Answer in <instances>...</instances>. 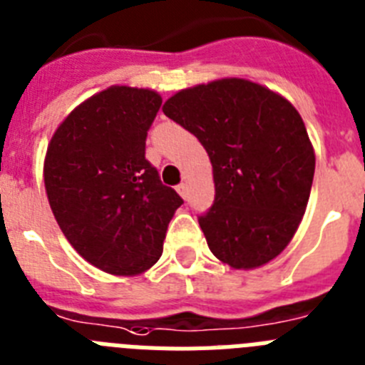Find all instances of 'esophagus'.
<instances>
[{
	"mask_svg": "<svg viewBox=\"0 0 365 365\" xmlns=\"http://www.w3.org/2000/svg\"><path fill=\"white\" fill-rule=\"evenodd\" d=\"M176 191L180 192V196H183V198H185V195H187V185H185V183H180V185L176 187Z\"/></svg>",
	"mask_w": 365,
	"mask_h": 365,
	"instance_id": "1",
	"label": "esophagus"
}]
</instances>
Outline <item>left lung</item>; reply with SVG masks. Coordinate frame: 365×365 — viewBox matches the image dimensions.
<instances>
[{"label":"left lung","instance_id":"8db88e82","mask_svg":"<svg viewBox=\"0 0 365 365\" xmlns=\"http://www.w3.org/2000/svg\"><path fill=\"white\" fill-rule=\"evenodd\" d=\"M163 113L213 165L215 202L198 222L215 257L237 270L277 257L305 215L316 167L296 108L261 84L222 78L178 91Z\"/></svg>","mask_w":365,"mask_h":365}]
</instances>
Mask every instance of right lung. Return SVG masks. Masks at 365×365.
Here are the masks:
<instances>
[{"instance_id": "1", "label": "right lung", "mask_w": 365, "mask_h": 365, "mask_svg": "<svg viewBox=\"0 0 365 365\" xmlns=\"http://www.w3.org/2000/svg\"><path fill=\"white\" fill-rule=\"evenodd\" d=\"M160 106L156 91L108 88L78 104L47 147L51 211L73 248L108 274L138 275L156 264L183 204L145 158Z\"/></svg>"}]
</instances>
